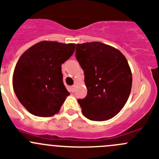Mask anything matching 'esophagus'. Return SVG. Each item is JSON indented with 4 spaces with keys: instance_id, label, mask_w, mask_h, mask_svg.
Wrapping results in <instances>:
<instances>
[{
    "instance_id": "34e87169",
    "label": "esophagus",
    "mask_w": 159,
    "mask_h": 159,
    "mask_svg": "<svg viewBox=\"0 0 159 159\" xmlns=\"http://www.w3.org/2000/svg\"><path fill=\"white\" fill-rule=\"evenodd\" d=\"M75 91V85H73V86L70 87V92L74 93Z\"/></svg>"
}]
</instances>
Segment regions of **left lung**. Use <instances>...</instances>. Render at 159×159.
<instances>
[{"mask_svg": "<svg viewBox=\"0 0 159 159\" xmlns=\"http://www.w3.org/2000/svg\"><path fill=\"white\" fill-rule=\"evenodd\" d=\"M76 59L84 70L86 96L78 99L84 117L105 121L122 109L132 88V73L119 50L101 42L76 44Z\"/></svg>", "mask_w": 159, "mask_h": 159, "instance_id": "1", "label": "left lung"}]
</instances>
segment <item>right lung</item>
Masks as SVG:
<instances>
[{
	"label": "right lung",
	"instance_id": "right-lung-1",
	"mask_svg": "<svg viewBox=\"0 0 159 159\" xmlns=\"http://www.w3.org/2000/svg\"><path fill=\"white\" fill-rule=\"evenodd\" d=\"M75 45L44 41L20 56L13 74V89L30 113L51 117L59 112L70 95L63 84L61 65L72 56Z\"/></svg>",
	"mask_w": 159,
	"mask_h": 159
}]
</instances>
